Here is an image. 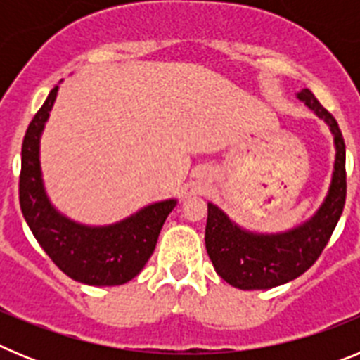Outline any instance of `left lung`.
Wrapping results in <instances>:
<instances>
[{
	"label": "left lung",
	"mask_w": 360,
	"mask_h": 360,
	"mask_svg": "<svg viewBox=\"0 0 360 360\" xmlns=\"http://www.w3.org/2000/svg\"><path fill=\"white\" fill-rule=\"evenodd\" d=\"M333 133L335 165L328 195L319 211L303 225L281 234H257L232 224L224 211L209 203L205 249L219 278L241 290H265L307 272L324 250L346 202V149L339 124L310 90L297 94Z\"/></svg>",
	"instance_id": "8db88e82"
}]
</instances>
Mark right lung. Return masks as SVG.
<instances>
[{
    "instance_id": "add662e5",
    "label": "right lung",
    "mask_w": 360,
    "mask_h": 360,
    "mask_svg": "<svg viewBox=\"0 0 360 360\" xmlns=\"http://www.w3.org/2000/svg\"><path fill=\"white\" fill-rule=\"evenodd\" d=\"M59 86L39 108L23 139L19 205L32 234L53 263L72 279L95 287H115L135 278L151 257L165 218L176 200L151 203L136 214L106 227L75 224L56 211L44 193L39 139Z\"/></svg>"
}]
</instances>
